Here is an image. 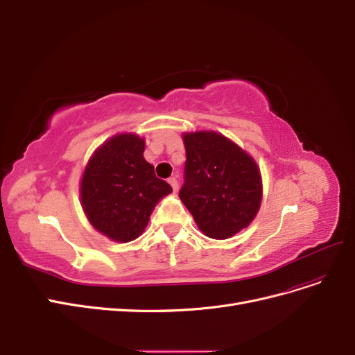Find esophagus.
Returning <instances> with one entry per match:
<instances>
[{
	"label": "esophagus",
	"mask_w": 355,
	"mask_h": 355,
	"mask_svg": "<svg viewBox=\"0 0 355 355\" xmlns=\"http://www.w3.org/2000/svg\"><path fill=\"white\" fill-rule=\"evenodd\" d=\"M168 184L171 185V188H173V191H178L179 189V182L176 178H170L168 179Z\"/></svg>",
	"instance_id": "esophagus-1"
}]
</instances>
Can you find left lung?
Masks as SVG:
<instances>
[{
	"instance_id": "1",
	"label": "left lung",
	"mask_w": 355,
	"mask_h": 355,
	"mask_svg": "<svg viewBox=\"0 0 355 355\" xmlns=\"http://www.w3.org/2000/svg\"><path fill=\"white\" fill-rule=\"evenodd\" d=\"M185 182L179 197L210 239L225 240L254 219L262 178L254 159L216 132L184 135Z\"/></svg>"
}]
</instances>
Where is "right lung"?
I'll list each match as a JSON object with an SVG mask.
<instances>
[{
    "label": "right lung",
    "instance_id": "1",
    "mask_svg": "<svg viewBox=\"0 0 355 355\" xmlns=\"http://www.w3.org/2000/svg\"><path fill=\"white\" fill-rule=\"evenodd\" d=\"M144 151L145 142L137 135H116L96 149L84 170L80 197L85 216L114 241L137 239L155 204L171 192Z\"/></svg>",
    "mask_w": 355,
    "mask_h": 355
}]
</instances>
